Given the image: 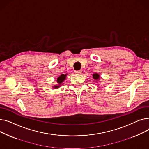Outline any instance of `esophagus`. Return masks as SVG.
<instances>
[{
  "instance_id": "obj_1",
  "label": "esophagus",
  "mask_w": 149,
  "mask_h": 149,
  "mask_svg": "<svg viewBox=\"0 0 149 149\" xmlns=\"http://www.w3.org/2000/svg\"><path fill=\"white\" fill-rule=\"evenodd\" d=\"M82 72V71L81 70H75V73H76V74H81Z\"/></svg>"
}]
</instances>
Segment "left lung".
<instances>
[{
    "label": "left lung",
    "mask_w": 149,
    "mask_h": 149,
    "mask_svg": "<svg viewBox=\"0 0 149 149\" xmlns=\"http://www.w3.org/2000/svg\"><path fill=\"white\" fill-rule=\"evenodd\" d=\"M92 76H93V79H94L95 80H98L99 77H100V75H99V74H93Z\"/></svg>",
    "instance_id": "1"
}]
</instances>
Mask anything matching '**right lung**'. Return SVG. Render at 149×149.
<instances>
[{
	"mask_svg": "<svg viewBox=\"0 0 149 149\" xmlns=\"http://www.w3.org/2000/svg\"><path fill=\"white\" fill-rule=\"evenodd\" d=\"M66 76V74H65V75L61 74V75H60V76L58 77V78L57 79V81L59 84H61L63 81L65 80ZM59 86H55L54 88H56V89H57V88H59Z\"/></svg>",
	"mask_w": 149,
	"mask_h": 149,
	"instance_id": "right-lung-1",
	"label": "right lung"
}]
</instances>
